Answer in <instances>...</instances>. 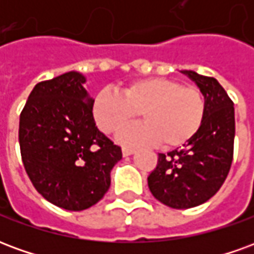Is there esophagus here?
<instances>
[{
    "label": "esophagus",
    "mask_w": 254,
    "mask_h": 254,
    "mask_svg": "<svg viewBox=\"0 0 254 254\" xmlns=\"http://www.w3.org/2000/svg\"><path fill=\"white\" fill-rule=\"evenodd\" d=\"M134 154V148H129V147H124L122 148V155L124 156H129V155Z\"/></svg>",
    "instance_id": "obj_1"
}]
</instances>
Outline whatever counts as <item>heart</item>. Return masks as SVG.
Masks as SVG:
<instances>
[{
    "label": "heart",
    "mask_w": 254,
    "mask_h": 254,
    "mask_svg": "<svg viewBox=\"0 0 254 254\" xmlns=\"http://www.w3.org/2000/svg\"><path fill=\"white\" fill-rule=\"evenodd\" d=\"M140 111L144 122L117 134L124 145L159 144L176 148L188 143L201 127L205 100L194 87L171 78L145 77L125 84L121 92L100 89L92 100V118L107 134L118 132Z\"/></svg>",
    "instance_id": "b5f03b06"
}]
</instances>
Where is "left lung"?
<instances>
[{
  "label": "left lung",
  "instance_id": "left-lung-1",
  "mask_svg": "<svg viewBox=\"0 0 254 254\" xmlns=\"http://www.w3.org/2000/svg\"><path fill=\"white\" fill-rule=\"evenodd\" d=\"M194 81L205 100V114L198 132L167 155L159 154L158 166L148 176L156 200L176 209L208 201L223 185L234 151V103L216 78L181 70Z\"/></svg>",
  "mask_w": 254,
  "mask_h": 254
}]
</instances>
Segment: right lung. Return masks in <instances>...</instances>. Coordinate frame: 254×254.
<instances>
[{
    "label": "right lung",
    "mask_w": 254,
    "mask_h": 254,
    "mask_svg": "<svg viewBox=\"0 0 254 254\" xmlns=\"http://www.w3.org/2000/svg\"><path fill=\"white\" fill-rule=\"evenodd\" d=\"M83 73L41 81L20 114L21 159L42 196L67 211H83L109 190L121 148L95 125Z\"/></svg>",
    "instance_id": "add662e5"
}]
</instances>
